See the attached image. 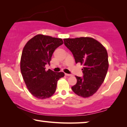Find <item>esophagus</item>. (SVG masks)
Here are the masks:
<instances>
[{
  "label": "esophagus",
  "instance_id": "obj_1",
  "mask_svg": "<svg viewBox=\"0 0 127 127\" xmlns=\"http://www.w3.org/2000/svg\"><path fill=\"white\" fill-rule=\"evenodd\" d=\"M65 76H72V74H67V73H65Z\"/></svg>",
  "mask_w": 127,
  "mask_h": 127
}]
</instances>
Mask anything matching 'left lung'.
<instances>
[{
  "label": "left lung",
  "mask_w": 127,
  "mask_h": 127,
  "mask_svg": "<svg viewBox=\"0 0 127 127\" xmlns=\"http://www.w3.org/2000/svg\"><path fill=\"white\" fill-rule=\"evenodd\" d=\"M76 64L83 65V77L76 76L77 83L72 87L76 94L87 98L94 94L105 79L109 67L108 55L101 43L91 37L64 39Z\"/></svg>",
  "instance_id": "obj_1"
}]
</instances>
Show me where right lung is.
<instances>
[{
    "mask_svg": "<svg viewBox=\"0 0 127 127\" xmlns=\"http://www.w3.org/2000/svg\"><path fill=\"white\" fill-rule=\"evenodd\" d=\"M60 38L37 34L27 43L21 58V72L29 92L39 99L50 98L55 93L57 81L64 72H54L45 66L50 64L55 50L63 44Z\"/></svg>",
    "mask_w": 127,
    "mask_h": 127,
    "instance_id": "obj_1",
    "label": "right lung"
}]
</instances>
